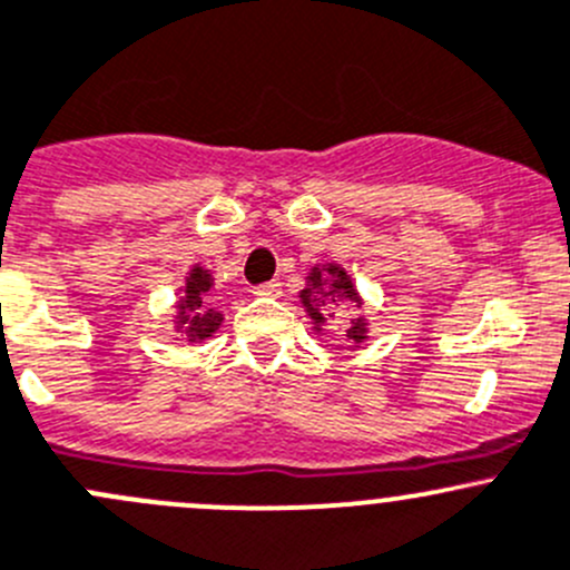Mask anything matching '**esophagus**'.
<instances>
[{"label":"esophagus","instance_id":"obj_1","mask_svg":"<svg viewBox=\"0 0 570 570\" xmlns=\"http://www.w3.org/2000/svg\"><path fill=\"white\" fill-rule=\"evenodd\" d=\"M279 293H283V283H279V279H272V283H263V285L255 287V296H272V298H277Z\"/></svg>","mask_w":570,"mask_h":570}]
</instances>
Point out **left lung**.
<instances>
[{
    "instance_id": "left-lung-1",
    "label": "left lung",
    "mask_w": 570,
    "mask_h": 570,
    "mask_svg": "<svg viewBox=\"0 0 570 570\" xmlns=\"http://www.w3.org/2000/svg\"><path fill=\"white\" fill-rule=\"evenodd\" d=\"M309 287H304L302 291V304L307 307L309 318L315 321V326H324L326 324V315H332V302L335 298H343L346 304H354V307H360V296L357 291H354L352 279L346 277V272L337 266H326V268H313V274H309ZM326 289L331 293V302L324 303L320 298V291ZM346 337L348 341L360 343L365 337V324L363 318L354 321L352 326L346 330Z\"/></svg>"
}]
</instances>
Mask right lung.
<instances>
[{
    "label": "right lung",
    "instance_id": "right-lung-1",
    "mask_svg": "<svg viewBox=\"0 0 570 570\" xmlns=\"http://www.w3.org/2000/svg\"><path fill=\"white\" fill-rule=\"evenodd\" d=\"M210 285V274L205 268H194L177 304V332H183L190 343L205 341L222 326V313H216L207 302Z\"/></svg>",
    "mask_w": 570,
    "mask_h": 570
}]
</instances>
